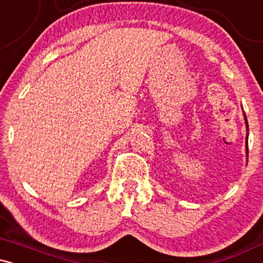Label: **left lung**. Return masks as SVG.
Masks as SVG:
<instances>
[{"mask_svg": "<svg viewBox=\"0 0 263 263\" xmlns=\"http://www.w3.org/2000/svg\"><path fill=\"white\" fill-rule=\"evenodd\" d=\"M243 117H245V123H246V131L249 132V123H247V119H246V115L243 114ZM247 140H249V134L246 136V158L249 157V147H247Z\"/></svg>", "mask_w": 263, "mask_h": 263, "instance_id": "8db88e82", "label": "left lung"}]
</instances>
